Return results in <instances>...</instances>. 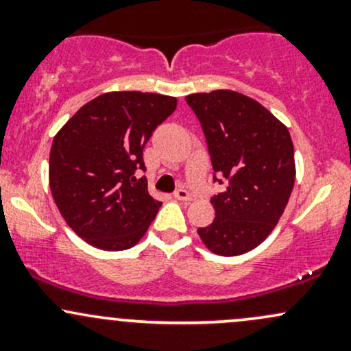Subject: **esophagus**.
Returning <instances> with one entry per match:
<instances>
[{
	"label": "esophagus",
	"instance_id": "obj_1",
	"mask_svg": "<svg viewBox=\"0 0 351 351\" xmlns=\"http://www.w3.org/2000/svg\"><path fill=\"white\" fill-rule=\"evenodd\" d=\"M175 198L178 199V201H186V203H188V201H191V199H193V198H191V195H189V193H188L186 189H184V188H180L178 191L175 193Z\"/></svg>",
	"mask_w": 351,
	"mask_h": 351
}]
</instances>
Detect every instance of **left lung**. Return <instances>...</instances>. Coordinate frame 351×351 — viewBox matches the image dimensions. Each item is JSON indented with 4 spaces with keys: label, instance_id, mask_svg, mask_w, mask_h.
Listing matches in <instances>:
<instances>
[{
    "label": "left lung",
    "instance_id": "left-lung-1",
    "mask_svg": "<svg viewBox=\"0 0 351 351\" xmlns=\"http://www.w3.org/2000/svg\"><path fill=\"white\" fill-rule=\"evenodd\" d=\"M186 102L206 135L213 170L228 181L226 191L211 199L215 221L198 236L217 256H241L271 234L291 198V134L257 100L236 90L191 94Z\"/></svg>",
    "mask_w": 351,
    "mask_h": 351
}]
</instances>
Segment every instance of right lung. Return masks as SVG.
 <instances>
[{
    "instance_id": "add662e5",
    "label": "right lung",
    "mask_w": 351,
    "mask_h": 351,
    "mask_svg": "<svg viewBox=\"0 0 351 351\" xmlns=\"http://www.w3.org/2000/svg\"><path fill=\"white\" fill-rule=\"evenodd\" d=\"M176 97L107 92L80 107L52 140L49 188L75 234L104 251H125L150 228L162 203L136 180L152 132L176 108Z\"/></svg>"
}]
</instances>
